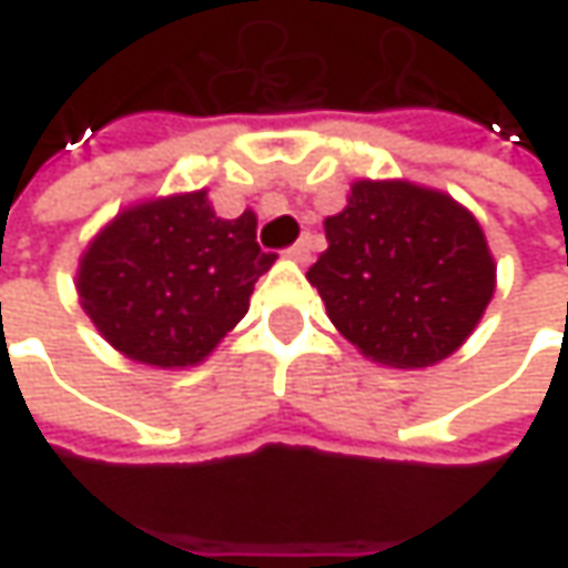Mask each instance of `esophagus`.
Listing matches in <instances>:
<instances>
[{"label":"esophagus","instance_id":"obj_1","mask_svg":"<svg viewBox=\"0 0 568 568\" xmlns=\"http://www.w3.org/2000/svg\"><path fill=\"white\" fill-rule=\"evenodd\" d=\"M287 258H294V262H300V265H306V262L313 258V236L306 233L303 240H296L294 246L287 250Z\"/></svg>","mask_w":568,"mask_h":568}]
</instances>
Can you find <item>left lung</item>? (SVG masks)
<instances>
[{
    "label": "left lung",
    "instance_id": "1",
    "mask_svg": "<svg viewBox=\"0 0 568 568\" xmlns=\"http://www.w3.org/2000/svg\"><path fill=\"white\" fill-rule=\"evenodd\" d=\"M325 240L310 284L341 335L392 369L452 357L496 291L484 230L443 189L354 180L344 211L325 217Z\"/></svg>",
    "mask_w": 568,
    "mask_h": 568
}]
</instances>
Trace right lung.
<instances>
[{
	"label": "right lung",
	"instance_id": "right-lung-1",
	"mask_svg": "<svg viewBox=\"0 0 568 568\" xmlns=\"http://www.w3.org/2000/svg\"><path fill=\"white\" fill-rule=\"evenodd\" d=\"M255 224V211L217 217L207 189L122 207L78 258L81 310L129 361L199 366L250 313L277 258L258 250Z\"/></svg>",
	"mask_w": 568,
	"mask_h": 568
}]
</instances>
